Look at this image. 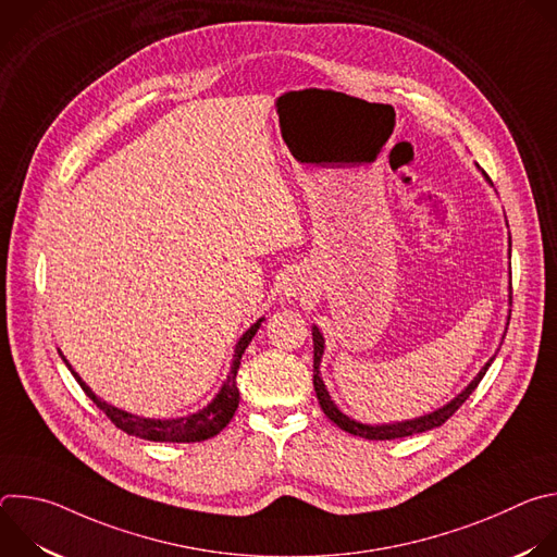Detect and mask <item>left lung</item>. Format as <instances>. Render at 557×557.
Segmentation results:
<instances>
[{
    "label": "left lung",
    "mask_w": 557,
    "mask_h": 557,
    "mask_svg": "<svg viewBox=\"0 0 557 557\" xmlns=\"http://www.w3.org/2000/svg\"><path fill=\"white\" fill-rule=\"evenodd\" d=\"M490 183H492V178H490ZM509 245H511V243H509ZM312 355H314V357H312V385H314L317 399H320V406H322L324 414H326L333 423H337L344 432L355 434V436H361V438H368V441L404 438V436L421 434V432H428V430H434V428L443 425V423L469 399V394H471L475 387H479V383L483 381V376H485V372L490 370L492 361L496 359V357H492V359L485 363V368H483L479 374H475V379L456 396L454 401H449L445 408H441V410H436V412H432V414H428V417L414 419V421L392 423V425H363V423L352 421V419L346 417L344 412H339L337 406L331 401V394H329V389H326V385H324V381H322V376H320V363H322V355H324V337H322L320 331H317V326L312 329Z\"/></svg>",
    "instance_id": "obj_1"
}]
</instances>
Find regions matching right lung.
I'll list each match as a JSON object with an SVG mask.
<instances>
[{"mask_svg": "<svg viewBox=\"0 0 557 557\" xmlns=\"http://www.w3.org/2000/svg\"><path fill=\"white\" fill-rule=\"evenodd\" d=\"M262 320L256 322L243 337L240 342H237L235 346V355H233V363H231V370L226 374V381L224 385L220 387V392L215 394V399L200 412L191 414V417H183V419H143V417H134V414H127L114 406H108L106 401H101L99 396L82 381V376H78L72 366L65 361V366L70 368V372L74 374L76 383L82 385V389L90 396V399L95 401V406L119 428L123 430L125 434L129 436H138V438H145V441H156V443H200V441H207L215 434H220L228 421L233 419L235 410H237V404H240V392H237V385H235V376H237V368H240V361H243V355L247 350V346L251 344V339L256 337L258 329H260Z\"/></svg>", "mask_w": 557, "mask_h": 557, "instance_id": "right-lung-1", "label": "right lung"}]
</instances>
